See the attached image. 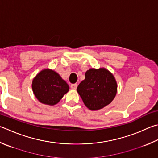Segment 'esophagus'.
<instances>
[{
    "mask_svg": "<svg viewBox=\"0 0 158 158\" xmlns=\"http://www.w3.org/2000/svg\"><path fill=\"white\" fill-rule=\"evenodd\" d=\"M77 84H71L70 85V88L72 89H73V90H75V89L77 88Z\"/></svg>",
    "mask_w": 158,
    "mask_h": 158,
    "instance_id": "esophagus-1",
    "label": "esophagus"
}]
</instances>
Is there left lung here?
Instances as JSON below:
<instances>
[{"mask_svg": "<svg viewBox=\"0 0 158 158\" xmlns=\"http://www.w3.org/2000/svg\"><path fill=\"white\" fill-rule=\"evenodd\" d=\"M77 90L84 104L91 110H97L110 104L117 91L113 74L104 68H90Z\"/></svg>", "mask_w": 158, "mask_h": 158, "instance_id": "1", "label": "left lung"}]
</instances>
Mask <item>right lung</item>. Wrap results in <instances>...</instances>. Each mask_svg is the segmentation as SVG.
I'll return each mask as SVG.
<instances>
[{
    "label": "right lung",
    "mask_w": 158,
    "mask_h": 158,
    "mask_svg": "<svg viewBox=\"0 0 158 158\" xmlns=\"http://www.w3.org/2000/svg\"><path fill=\"white\" fill-rule=\"evenodd\" d=\"M34 95L42 104H56L69 90V85L55 71L44 69L34 77L32 84Z\"/></svg>",
    "instance_id": "right-lung-1"
}]
</instances>
